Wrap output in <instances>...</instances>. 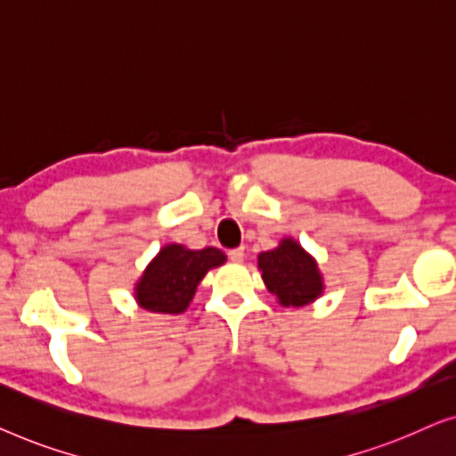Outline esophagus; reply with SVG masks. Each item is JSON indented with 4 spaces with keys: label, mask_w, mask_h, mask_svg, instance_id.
<instances>
[{
    "label": "esophagus",
    "mask_w": 456,
    "mask_h": 456,
    "mask_svg": "<svg viewBox=\"0 0 456 456\" xmlns=\"http://www.w3.org/2000/svg\"><path fill=\"white\" fill-rule=\"evenodd\" d=\"M229 258L233 260V262H241V260H243V248L231 249V252H229Z\"/></svg>",
    "instance_id": "1"
}]
</instances>
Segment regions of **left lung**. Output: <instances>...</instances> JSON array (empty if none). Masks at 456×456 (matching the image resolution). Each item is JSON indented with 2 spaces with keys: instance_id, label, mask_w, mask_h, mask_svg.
<instances>
[{
  "instance_id": "8db88e82",
  "label": "left lung",
  "mask_w": 456,
  "mask_h": 456,
  "mask_svg": "<svg viewBox=\"0 0 456 456\" xmlns=\"http://www.w3.org/2000/svg\"><path fill=\"white\" fill-rule=\"evenodd\" d=\"M258 271L266 289L283 307H304L324 293L316 258L293 237H283L277 248L258 254Z\"/></svg>"
}]
</instances>
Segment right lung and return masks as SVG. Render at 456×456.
<instances>
[{"label": "right lung", "instance_id": "obj_1", "mask_svg": "<svg viewBox=\"0 0 456 456\" xmlns=\"http://www.w3.org/2000/svg\"><path fill=\"white\" fill-rule=\"evenodd\" d=\"M225 262L219 248L190 249L183 243H167L134 285V299L146 312L177 316L188 310L204 274Z\"/></svg>", "mask_w": 456, "mask_h": 456}]
</instances>
